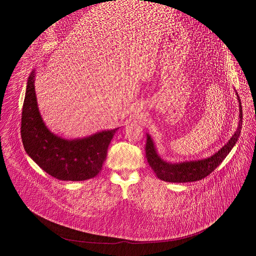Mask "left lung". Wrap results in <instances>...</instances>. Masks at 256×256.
Returning a JSON list of instances; mask_svg holds the SVG:
<instances>
[{
    "mask_svg": "<svg viewBox=\"0 0 256 256\" xmlns=\"http://www.w3.org/2000/svg\"><path fill=\"white\" fill-rule=\"evenodd\" d=\"M236 98L240 106V120L238 128L234 132V136L228 140V142L222 147L220 150L214 154L210 158L195 160H184V162L178 163H170L160 158L156 152L154 140L150 136V134H146V158L150 166L156 173L158 178L168 182H190L202 180L208 174H210L216 169L222 160L230 154V152L234 148V146L238 142V139L240 135L242 124H243V110H242L240 100L238 94L236 93Z\"/></svg>",
    "mask_w": 256,
    "mask_h": 256,
    "instance_id": "left-lung-1",
    "label": "left lung"
}]
</instances>
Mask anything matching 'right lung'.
Returning <instances> with one entry per match:
<instances>
[{
  "label": "right lung",
  "instance_id": "add662e5",
  "mask_svg": "<svg viewBox=\"0 0 256 256\" xmlns=\"http://www.w3.org/2000/svg\"><path fill=\"white\" fill-rule=\"evenodd\" d=\"M35 70L26 82L20 134L26 152L44 171L60 180L80 182L100 172L117 128L84 138L65 139L52 132L40 115L35 92Z\"/></svg>",
  "mask_w": 256,
  "mask_h": 256
}]
</instances>
